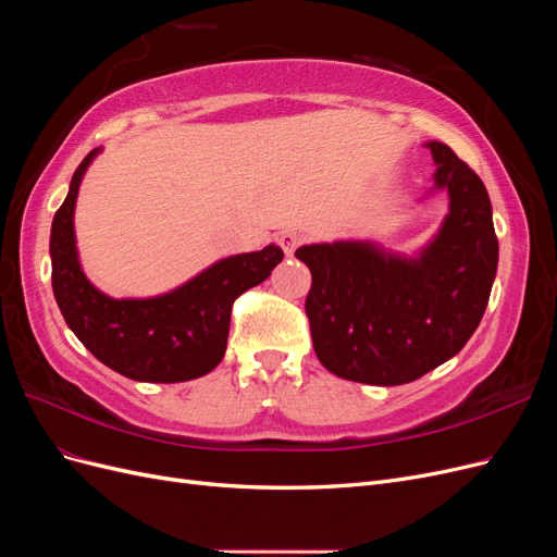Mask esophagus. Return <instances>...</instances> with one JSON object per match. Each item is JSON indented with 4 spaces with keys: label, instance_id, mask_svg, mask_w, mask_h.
I'll return each instance as SVG.
<instances>
[{
    "label": "esophagus",
    "instance_id": "esophagus-1",
    "mask_svg": "<svg viewBox=\"0 0 557 557\" xmlns=\"http://www.w3.org/2000/svg\"><path fill=\"white\" fill-rule=\"evenodd\" d=\"M278 244L285 250V256H295V250L305 244V237H301L299 232H283L278 237Z\"/></svg>",
    "mask_w": 557,
    "mask_h": 557
}]
</instances>
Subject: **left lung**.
<instances>
[{
  "label": "left lung",
  "instance_id": "obj_1",
  "mask_svg": "<svg viewBox=\"0 0 557 557\" xmlns=\"http://www.w3.org/2000/svg\"><path fill=\"white\" fill-rule=\"evenodd\" d=\"M436 188L450 211L418 258L364 242L301 246L311 272L307 315L327 372L401 385L450 360L479 327L497 274L499 244L483 181L442 141H430Z\"/></svg>",
  "mask_w": 557,
  "mask_h": 557
}]
</instances>
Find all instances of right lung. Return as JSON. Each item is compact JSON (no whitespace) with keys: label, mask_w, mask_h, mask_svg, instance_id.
Segmentation results:
<instances>
[{"label":"right lung","mask_w":557,"mask_h":557,"mask_svg":"<svg viewBox=\"0 0 557 557\" xmlns=\"http://www.w3.org/2000/svg\"><path fill=\"white\" fill-rule=\"evenodd\" d=\"M99 150L72 176L70 195L50 227L53 293L66 325L113 372L146 383H178L209 374L223 360L232 305L283 260L278 246L211 264L181 288L150 299H113L83 274L74 237L78 185Z\"/></svg>","instance_id":"1"}]
</instances>
